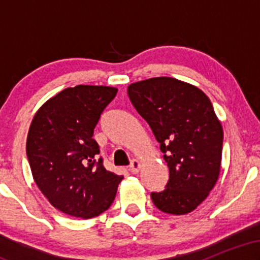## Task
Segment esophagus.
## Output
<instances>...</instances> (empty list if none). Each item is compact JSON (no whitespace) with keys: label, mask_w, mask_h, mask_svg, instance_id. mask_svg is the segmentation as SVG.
Wrapping results in <instances>:
<instances>
[{"label":"esophagus","mask_w":260,"mask_h":260,"mask_svg":"<svg viewBox=\"0 0 260 260\" xmlns=\"http://www.w3.org/2000/svg\"><path fill=\"white\" fill-rule=\"evenodd\" d=\"M140 170V162L138 160H133L132 162H131V166H129V171L132 172V174H138Z\"/></svg>","instance_id":"1"}]
</instances>
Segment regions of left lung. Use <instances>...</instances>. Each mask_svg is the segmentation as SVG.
Masks as SVG:
<instances>
[{
  "label": "left lung",
  "mask_w": 260,
  "mask_h": 260,
  "mask_svg": "<svg viewBox=\"0 0 260 260\" xmlns=\"http://www.w3.org/2000/svg\"><path fill=\"white\" fill-rule=\"evenodd\" d=\"M128 96L148 122L168 162L169 182L151 193L162 213L184 215L207 199L220 175L223 131L207 95L170 77L128 85Z\"/></svg>",
  "instance_id": "left-lung-1"
}]
</instances>
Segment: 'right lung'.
<instances>
[{
  "label": "right lung",
  "mask_w": 260,
  "mask_h": 260,
  "mask_svg": "<svg viewBox=\"0 0 260 260\" xmlns=\"http://www.w3.org/2000/svg\"><path fill=\"white\" fill-rule=\"evenodd\" d=\"M117 88L77 85L59 91L32 117L26 155L32 178L50 204L74 217L90 219L112 204L123 178L107 171L92 139L100 115Z\"/></svg>",
  "instance_id": "obj_1"
}]
</instances>
